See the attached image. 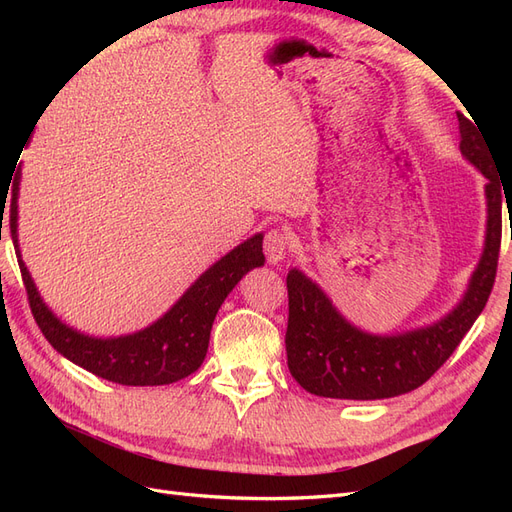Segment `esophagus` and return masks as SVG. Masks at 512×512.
<instances>
[{
	"mask_svg": "<svg viewBox=\"0 0 512 512\" xmlns=\"http://www.w3.org/2000/svg\"><path fill=\"white\" fill-rule=\"evenodd\" d=\"M262 247H265V256L269 265H277V262H280L288 252V235L280 228H273L265 235V243H262Z\"/></svg>",
	"mask_w": 512,
	"mask_h": 512,
	"instance_id": "obj_1",
	"label": "esophagus"
}]
</instances>
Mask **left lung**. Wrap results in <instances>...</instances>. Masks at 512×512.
I'll use <instances>...</instances> for the list:
<instances>
[{"mask_svg": "<svg viewBox=\"0 0 512 512\" xmlns=\"http://www.w3.org/2000/svg\"><path fill=\"white\" fill-rule=\"evenodd\" d=\"M461 153L487 183V243L466 299L453 314L404 335L378 337L354 329L324 297L322 290L292 269L288 286V369L305 391L333 399H384L410 393L446 363L483 312L498 273L502 243V190L495 160L474 123L457 113Z\"/></svg>", "mask_w": 512, "mask_h": 512, "instance_id": "1", "label": "left lung"}]
</instances>
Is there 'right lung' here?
I'll list each match as a JSON object with an SVG mask.
<instances>
[{
  "mask_svg": "<svg viewBox=\"0 0 512 512\" xmlns=\"http://www.w3.org/2000/svg\"><path fill=\"white\" fill-rule=\"evenodd\" d=\"M19 179L21 173L17 170L10 205V232L14 243H17ZM17 256L29 307H32L36 324L42 335L49 339V344L94 376L126 386L170 384L194 374L205 361L211 324L228 292L237 286L247 271L265 262L262 235H256L200 275L177 305L149 329L128 337L94 339L68 329L46 309L23 265L19 245Z\"/></svg>",
  "mask_w": 512,
  "mask_h": 512,
  "instance_id": "right-lung-1",
  "label": "right lung"
}]
</instances>
